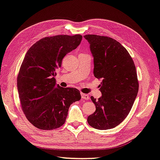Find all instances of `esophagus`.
Masks as SVG:
<instances>
[{
	"label": "esophagus",
	"instance_id": "1",
	"mask_svg": "<svg viewBox=\"0 0 160 160\" xmlns=\"http://www.w3.org/2000/svg\"><path fill=\"white\" fill-rule=\"evenodd\" d=\"M81 98L83 100H88L89 99V96L86 94V93H81Z\"/></svg>",
	"mask_w": 160,
	"mask_h": 160
}]
</instances>
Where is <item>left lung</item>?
<instances>
[{"instance_id": "8db88e82", "label": "left lung", "mask_w": 160, "mask_h": 160, "mask_svg": "<svg viewBox=\"0 0 160 160\" xmlns=\"http://www.w3.org/2000/svg\"><path fill=\"white\" fill-rule=\"evenodd\" d=\"M93 58V74L101 80L102 96L91 97L96 111L87 118L91 126L108 130L119 125L129 114L139 90L136 67L127 50L108 37L87 34Z\"/></svg>"}]
</instances>
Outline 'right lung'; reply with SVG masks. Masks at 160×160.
Listing matches in <instances>:
<instances>
[{"instance_id":"right-lung-1","label":"right lung","mask_w":160,"mask_h":160,"mask_svg":"<svg viewBox=\"0 0 160 160\" xmlns=\"http://www.w3.org/2000/svg\"><path fill=\"white\" fill-rule=\"evenodd\" d=\"M82 37H45L30 47L17 78L21 108L28 120L42 130H53L64 123L68 108L80 101L79 90L56 84V70L62 59L80 45Z\"/></svg>"}]
</instances>
